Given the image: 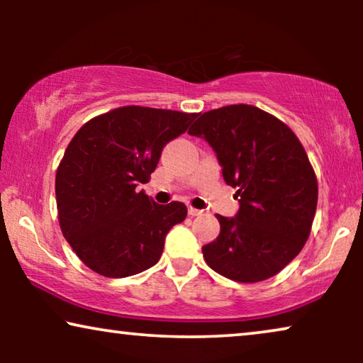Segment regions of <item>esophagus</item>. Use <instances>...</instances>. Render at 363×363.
Masks as SVG:
<instances>
[{"mask_svg": "<svg viewBox=\"0 0 363 363\" xmlns=\"http://www.w3.org/2000/svg\"><path fill=\"white\" fill-rule=\"evenodd\" d=\"M188 215H190V216H200V215H203V210H196V208L190 206V208H188Z\"/></svg>", "mask_w": 363, "mask_h": 363, "instance_id": "34e87169", "label": "esophagus"}]
</instances>
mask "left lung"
Wrapping results in <instances>:
<instances>
[{
  "mask_svg": "<svg viewBox=\"0 0 363 363\" xmlns=\"http://www.w3.org/2000/svg\"><path fill=\"white\" fill-rule=\"evenodd\" d=\"M188 133L210 143L240 201L235 218L216 215L220 235L201 247L206 264L238 282L276 276L304 247L317 208V178L299 138L247 104L205 112Z\"/></svg>",
  "mask_w": 363,
  "mask_h": 363,
  "instance_id": "obj_1",
  "label": "left lung"
}]
</instances>
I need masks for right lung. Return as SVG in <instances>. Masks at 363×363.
I'll return each mask as SVG.
<instances>
[{
	"mask_svg": "<svg viewBox=\"0 0 363 363\" xmlns=\"http://www.w3.org/2000/svg\"><path fill=\"white\" fill-rule=\"evenodd\" d=\"M196 116L118 107L84 123L67 145L56 173L59 225L97 274L127 277L155 266L167 233L186 218L183 203L158 205L137 186Z\"/></svg>",
	"mask_w": 363,
	"mask_h": 363,
	"instance_id": "obj_1",
	"label": "right lung"
}]
</instances>
